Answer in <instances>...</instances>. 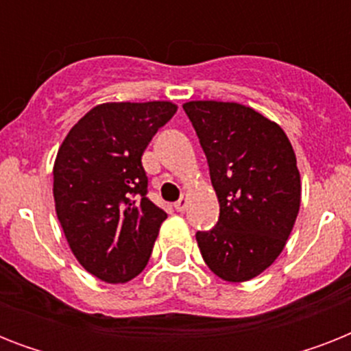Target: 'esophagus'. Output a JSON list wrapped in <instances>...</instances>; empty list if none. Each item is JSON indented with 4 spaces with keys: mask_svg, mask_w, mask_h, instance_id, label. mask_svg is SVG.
I'll use <instances>...</instances> for the list:
<instances>
[{
    "mask_svg": "<svg viewBox=\"0 0 351 351\" xmlns=\"http://www.w3.org/2000/svg\"><path fill=\"white\" fill-rule=\"evenodd\" d=\"M175 209L178 211V213H184V211L187 209V198L182 197L178 202H175Z\"/></svg>",
    "mask_w": 351,
    "mask_h": 351,
    "instance_id": "34e87169",
    "label": "esophagus"
}]
</instances>
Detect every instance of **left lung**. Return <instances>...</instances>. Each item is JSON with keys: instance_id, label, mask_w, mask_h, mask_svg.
Masks as SVG:
<instances>
[{"instance_id": "left-lung-1", "label": "left lung", "mask_w": 351, "mask_h": 351, "mask_svg": "<svg viewBox=\"0 0 351 351\" xmlns=\"http://www.w3.org/2000/svg\"><path fill=\"white\" fill-rule=\"evenodd\" d=\"M220 204L213 230L197 231L208 267L244 282L271 266L300 208V175L286 132L251 107L233 101H187Z\"/></svg>"}]
</instances>
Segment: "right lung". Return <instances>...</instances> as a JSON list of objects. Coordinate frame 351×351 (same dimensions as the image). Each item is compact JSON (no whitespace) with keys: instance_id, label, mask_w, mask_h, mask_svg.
Segmentation results:
<instances>
[{"instance_id":"obj_1","label":"right lung","mask_w":351,"mask_h":351,"mask_svg":"<svg viewBox=\"0 0 351 351\" xmlns=\"http://www.w3.org/2000/svg\"><path fill=\"white\" fill-rule=\"evenodd\" d=\"M175 112L171 101L101 104L58 149L52 169L58 220L80 264L104 282L140 275L167 219L147 198L142 154Z\"/></svg>"}]
</instances>
